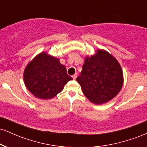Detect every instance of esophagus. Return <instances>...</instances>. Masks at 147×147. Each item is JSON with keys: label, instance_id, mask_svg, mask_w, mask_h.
<instances>
[{"label": "esophagus", "instance_id": "esophagus-1", "mask_svg": "<svg viewBox=\"0 0 147 147\" xmlns=\"http://www.w3.org/2000/svg\"><path fill=\"white\" fill-rule=\"evenodd\" d=\"M77 77V74H75V75H72V78H73V79H76Z\"/></svg>", "mask_w": 147, "mask_h": 147}]
</instances>
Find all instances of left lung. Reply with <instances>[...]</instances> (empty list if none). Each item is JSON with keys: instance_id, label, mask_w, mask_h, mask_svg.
Instances as JSON below:
<instances>
[{"instance_id": "obj_1", "label": "left lung", "mask_w": 147, "mask_h": 147, "mask_svg": "<svg viewBox=\"0 0 147 147\" xmlns=\"http://www.w3.org/2000/svg\"><path fill=\"white\" fill-rule=\"evenodd\" d=\"M76 80L90 102L99 105L119 93L124 77L117 59L106 50L99 49L95 55L86 57L81 75Z\"/></svg>"}]
</instances>
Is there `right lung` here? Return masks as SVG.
I'll list each match as a JSON object with an SVG mask.
<instances>
[{"label":"right lung","mask_w":147,"mask_h":147,"mask_svg":"<svg viewBox=\"0 0 147 147\" xmlns=\"http://www.w3.org/2000/svg\"><path fill=\"white\" fill-rule=\"evenodd\" d=\"M25 85L31 93L39 99H48L63 90L72 78L67 74L59 59L42 52L33 59L23 73Z\"/></svg>","instance_id":"1"}]
</instances>
